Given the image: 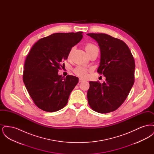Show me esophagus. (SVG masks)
I'll return each mask as SVG.
<instances>
[{
    "instance_id": "1",
    "label": "esophagus",
    "mask_w": 154,
    "mask_h": 154,
    "mask_svg": "<svg viewBox=\"0 0 154 154\" xmlns=\"http://www.w3.org/2000/svg\"><path fill=\"white\" fill-rule=\"evenodd\" d=\"M84 81V80L83 79H79V82H82Z\"/></svg>"
}]
</instances>
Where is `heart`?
Listing matches in <instances>:
<instances>
[{
    "label": "heart",
    "mask_w": 154,
    "mask_h": 154,
    "mask_svg": "<svg viewBox=\"0 0 154 154\" xmlns=\"http://www.w3.org/2000/svg\"><path fill=\"white\" fill-rule=\"evenodd\" d=\"M85 47V50L88 52V54L89 52H90L95 49H98L97 46H96L95 45L92 44V43L86 44ZM74 50V47H73L70 49V50L69 52V54L67 55V57L69 58L71 57L72 53V52ZM73 71L74 73L81 77L85 78L88 75V69L85 66H80V65L77 66L74 69Z\"/></svg>",
    "instance_id": "obj_1"
}]
</instances>
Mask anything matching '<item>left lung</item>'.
I'll return each instance as SVG.
<instances>
[{"label":"left lung","mask_w":154,"mask_h":154,"mask_svg":"<svg viewBox=\"0 0 154 154\" xmlns=\"http://www.w3.org/2000/svg\"><path fill=\"white\" fill-rule=\"evenodd\" d=\"M100 50L97 72L106 81H90L87 92L90 107L99 113H109L124 102L134 82L135 63L128 46L121 40L104 33H88Z\"/></svg>","instance_id":"8db88e82"}]
</instances>
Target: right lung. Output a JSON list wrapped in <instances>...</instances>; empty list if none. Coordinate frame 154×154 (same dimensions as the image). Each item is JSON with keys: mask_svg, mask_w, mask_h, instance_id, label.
I'll return each instance as SVG.
<instances>
[{"mask_svg": "<svg viewBox=\"0 0 154 154\" xmlns=\"http://www.w3.org/2000/svg\"><path fill=\"white\" fill-rule=\"evenodd\" d=\"M82 33H54L32 47L25 62L23 81L39 109L55 112L67 104L79 78L70 75L65 78L58 72L70 49L82 38Z\"/></svg>", "mask_w": 154, "mask_h": 154, "instance_id": "add662e5", "label": "right lung"}]
</instances>
